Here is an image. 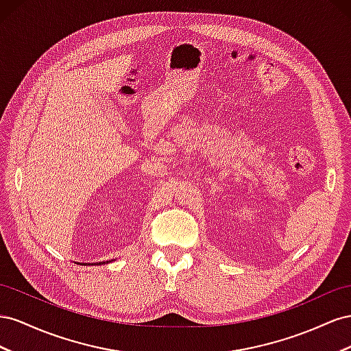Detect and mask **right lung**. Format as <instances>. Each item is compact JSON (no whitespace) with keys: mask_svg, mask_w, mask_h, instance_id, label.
Listing matches in <instances>:
<instances>
[{"mask_svg":"<svg viewBox=\"0 0 351 351\" xmlns=\"http://www.w3.org/2000/svg\"><path fill=\"white\" fill-rule=\"evenodd\" d=\"M110 262H112V260H108V262L107 263H110ZM103 263H106V262H103ZM101 262H98V263H93V265H103ZM77 265H84V266H86V263H77Z\"/></svg>","mask_w":351,"mask_h":351,"instance_id":"obj_1","label":"right lung"}]
</instances>
